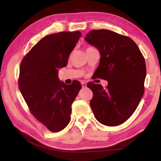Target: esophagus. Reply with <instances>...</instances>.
<instances>
[{
  "label": "esophagus",
  "instance_id": "obj_1",
  "mask_svg": "<svg viewBox=\"0 0 161 161\" xmlns=\"http://www.w3.org/2000/svg\"><path fill=\"white\" fill-rule=\"evenodd\" d=\"M81 83H82V86L83 87V88H86V87H87V84H86V82H82Z\"/></svg>",
  "mask_w": 161,
  "mask_h": 161
}]
</instances>
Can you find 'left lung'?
Wrapping results in <instances>:
<instances>
[{
	"label": "left lung",
	"mask_w": 161,
	"mask_h": 161,
	"mask_svg": "<svg viewBox=\"0 0 161 161\" xmlns=\"http://www.w3.org/2000/svg\"><path fill=\"white\" fill-rule=\"evenodd\" d=\"M86 42L99 50L101 59L94 75L108 82L106 88L90 82V106L97 120L108 126L125 123L133 114L145 92V58L128 36L107 29L90 31Z\"/></svg>",
	"instance_id": "left-lung-1"
}]
</instances>
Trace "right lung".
Segmentation results:
<instances>
[{"label": "right lung", "mask_w": 161, "mask_h": 161, "mask_svg": "<svg viewBox=\"0 0 161 161\" xmlns=\"http://www.w3.org/2000/svg\"><path fill=\"white\" fill-rule=\"evenodd\" d=\"M82 33L61 32L41 39L22 60L19 88L29 111L50 131L57 132L69 124L72 104L82 85L60 82L58 69L68 63L69 53Z\"/></svg>", "instance_id": "right-lung-1"}]
</instances>
